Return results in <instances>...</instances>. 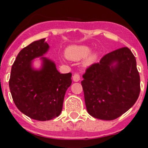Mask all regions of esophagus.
Returning a JSON list of instances; mask_svg holds the SVG:
<instances>
[{
	"mask_svg": "<svg viewBox=\"0 0 148 148\" xmlns=\"http://www.w3.org/2000/svg\"><path fill=\"white\" fill-rule=\"evenodd\" d=\"M80 79V77H79V74H74L73 76V81L74 82H78Z\"/></svg>",
	"mask_w": 148,
	"mask_h": 148,
	"instance_id": "obj_1",
	"label": "esophagus"
}]
</instances>
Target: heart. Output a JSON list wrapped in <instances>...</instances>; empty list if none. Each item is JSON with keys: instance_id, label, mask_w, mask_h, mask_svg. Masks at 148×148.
Segmentation results:
<instances>
[{"instance_id": "heart-1", "label": "heart", "mask_w": 148, "mask_h": 148, "mask_svg": "<svg viewBox=\"0 0 148 148\" xmlns=\"http://www.w3.org/2000/svg\"><path fill=\"white\" fill-rule=\"evenodd\" d=\"M98 51H91V47L87 45H71L65 50V56L71 61H79L84 58L83 65L89 66L97 61L99 57Z\"/></svg>"}]
</instances>
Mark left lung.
Instances as JSON below:
<instances>
[{
	"instance_id": "left-lung-1",
	"label": "left lung",
	"mask_w": 148,
	"mask_h": 148,
	"mask_svg": "<svg viewBox=\"0 0 148 148\" xmlns=\"http://www.w3.org/2000/svg\"><path fill=\"white\" fill-rule=\"evenodd\" d=\"M81 82L90 115L105 121L117 119L134 105L140 93V77L134 55L122 47L105 55L87 69Z\"/></svg>"
}]
</instances>
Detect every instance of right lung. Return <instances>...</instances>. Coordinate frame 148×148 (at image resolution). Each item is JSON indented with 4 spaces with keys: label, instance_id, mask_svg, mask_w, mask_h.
Masks as SVG:
<instances>
[{
    "label": "right lung",
    "instance_id": "add662e5",
    "mask_svg": "<svg viewBox=\"0 0 148 148\" xmlns=\"http://www.w3.org/2000/svg\"><path fill=\"white\" fill-rule=\"evenodd\" d=\"M50 49L45 38L35 41L18 53L11 69L10 90L15 106L34 120L49 121L61 113L71 74H60L53 60L45 57ZM38 58L40 66L36 68Z\"/></svg>",
    "mask_w": 148,
    "mask_h": 148
}]
</instances>
